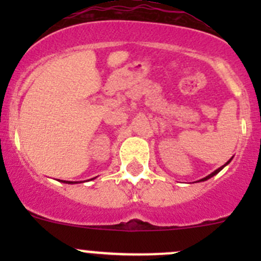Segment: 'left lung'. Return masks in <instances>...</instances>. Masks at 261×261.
<instances>
[{"instance_id":"8db88e82","label":"left lung","mask_w":261,"mask_h":261,"mask_svg":"<svg viewBox=\"0 0 261 261\" xmlns=\"http://www.w3.org/2000/svg\"><path fill=\"white\" fill-rule=\"evenodd\" d=\"M231 159H232V158H231ZM231 159H230V160H228V162H227V163H226V164H225V165H222V167H221V168H218V169H216V170H215V172H213V173H211V174H210V175H207V177H206V178H203V179H199L198 181H203V180H207V179H210V178H211V177H213V175H216V174H217V173H218V172H221V170H222V169H223V168H225V167H226V165H227V164H228V163H230V162H231Z\"/></svg>"}]
</instances>
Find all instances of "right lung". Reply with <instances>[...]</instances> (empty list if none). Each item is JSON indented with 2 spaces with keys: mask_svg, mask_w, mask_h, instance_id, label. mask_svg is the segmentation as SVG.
I'll return each instance as SVG.
<instances>
[{
  "mask_svg": "<svg viewBox=\"0 0 261 261\" xmlns=\"http://www.w3.org/2000/svg\"><path fill=\"white\" fill-rule=\"evenodd\" d=\"M64 181H65V180H64ZM65 183H68V184H70V183H73V181H68V180H67V181H65Z\"/></svg>",
  "mask_w": 261,
  "mask_h": 261,
  "instance_id": "obj_1",
  "label": "right lung"
}]
</instances>
